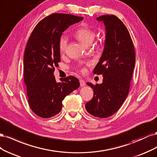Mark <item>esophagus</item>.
<instances>
[{"label": "esophagus", "mask_w": 157, "mask_h": 157, "mask_svg": "<svg viewBox=\"0 0 157 157\" xmlns=\"http://www.w3.org/2000/svg\"><path fill=\"white\" fill-rule=\"evenodd\" d=\"M79 83H80V85L82 86V87H83V86L85 85V81L83 79H79Z\"/></svg>", "instance_id": "34e87169"}]
</instances>
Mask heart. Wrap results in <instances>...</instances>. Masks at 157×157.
<instances>
[{
	"label": "heart",
	"mask_w": 157,
	"mask_h": 157,
	"mask_svg": "<svg viewBox=\"0 0 157 157\" xmlns=\"http://www.w3.org/2000/svg\"><path fill=\"white\" fill-rule=\"evenodd\" d=\"M74 36L85 46H89L95 38V33L87 27H82L74 32ZM68 39L66 36H62L59 39V48L60 53H64L67 47Z\"/></svg>",
	"instance_id": "b5f03b06"
}]
</instances>
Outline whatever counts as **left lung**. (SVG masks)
Segmentation results:
<instances>
[{
    "label": "left lung",
    "mask_w": 157,
    "mask_h": 157,
    "mask_svg": "<svg viewBox=\"0 0 157 157\" xmlns=\"http://www.w3.org/2000/svg\"><path fill=\"white\" fill-rule=\"evenodd\" d=\"M105 25L104 48L94 74H102L103 82L94 85L93 99L85 104L87 112L94 117L106 118L114 114L122 105L129 92L135 65L134 47L123 23L113 15L97 18Z\"/></svg>",
    "instance_id": "obj_1"
}]
</instances>
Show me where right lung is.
<instances>
[{"label":"right lung","instance_id":"add662e5","mask_svg":"<svg viewBox=\"0 0 157 157\" xmlns=\"http://www.w3.org/2000/svg\"><path fill=\"white\" fill-rule=\"evenodd\" d=\"M83 19L53 13L41 20L30 36L24 53V81L30 108L40 117L58 114L64 98L79 87V79L71 75L57 82L53 72L60 62L59 42L63 33Z\"/></svg>","mask_w":157,"mask_h":157}]
</instances>
